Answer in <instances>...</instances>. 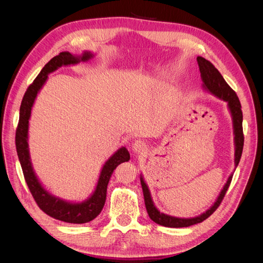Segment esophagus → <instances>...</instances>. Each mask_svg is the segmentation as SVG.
Instances as JSON below:
<instances>
[{"label": "esophagus", "instance_id": "esophagus-1", "mask_svg": "<svg viewBox=\"0 0 263 263\" xmlns=\"http://www.w3.org/2000/svg\"><path fill=\"white\" fill-rule=\"evenodd\" d=\"M133 150L135 151L136 154H144L147 151V146L144 141L141 140H136L133 144Z\"/></svg>", "mask_w": 263, "mask_h": 263}]
</instances>
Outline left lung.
I'll return each mask as SVG.
<instances>
[{
	"instance_id": "8db88e82",
	"label": "left lung",
	"mask_w": 263,
	"mask_h": 263,
	"mask_svg": "<svg viewBox=\"0 0 263 263\" xmlns=\"http://www.w3.org/2000/svg\"><path fill=\"white\" fill-rule=\"evenodd\" d=\"M197 63H198V67H200L201 77L204 82V86L214 95H216V97H218L219 99L226 101L228 103V107L230 109V112H232L233 121H234L235 145H236L235 163L237 166L240 161L242 148H243V140H245L243 132H242V110H241L240 101L238 99L236 92L227 84L225 79L222 78V76L219 73V71L214 67L212 62L206 60L203 57H197ZM232 179H233V174L228 178L227 183L225 184L224 189L221 190L217 201L215 202V204L212 206V208L209 211L203 213L202 215H200V216L194 217V218H177V217L169 216V215H165L163 213H160L154 205L148 186L146 185V183L142 178H140V183H141L142 192H144L146 210L150 219L154 220L156 224L164 226V227L180 228V227H189V226L198 224V222H202L206 218H209L211 215L218 209L222 198L225 197V194L230 185Z\"/></svg>"
}]
</instances>
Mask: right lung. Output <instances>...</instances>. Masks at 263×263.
Returning <instances> with one entry per match:
<instances>
[{
    "label": "right lung",
    "instance_id": "add662e5",
    "mask_svg": "<svg viewBox=\"0 0 263 263\" xmlns=\"http://www.w3.org/2000/svg\"><path fill=\"white\" fill-rule=\"evenodd\" d=\"M91 57L92 54L90 52H84L82 57H74L70 52H60L47 63L41 71V73L36 77L34 82L27 87L25 94H24L20 108V121L16 134H15V145H16V151L22 165L24 178H25L27 186L38 208L47 215H49L50 217L65 222H70V224H85V222H89L95 217H98V215L104 208L109 179L118 164L129 161V153L125 147H122L108 159L102 169L97 189H95L93 195L89 200L78 204L68 203L58 197L50 195L42 186L35 176L33 168H31L28 153V119L30 117L31 107H33L36 95L46 82L48 73L52 72V71L61 66L74 65L79 61L89 60Z\"/></svg>",
    "mask_w": 263,
    "mask_h": 263
}]
</instances>
